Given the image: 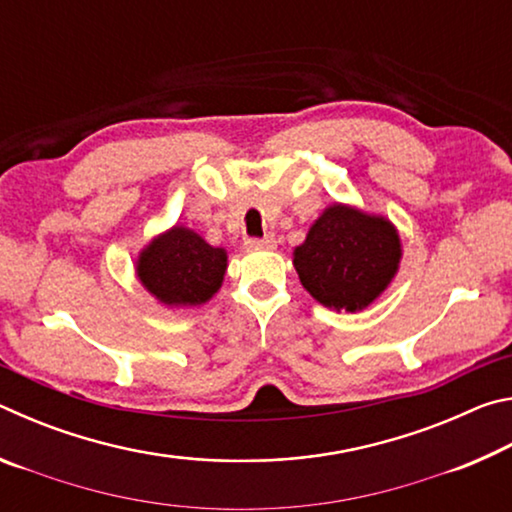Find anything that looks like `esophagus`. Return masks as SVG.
Wrapping results in <instances>:
<instances>
[{
    "label": "esophagus",
    "mask_w": 512,
    "mask_h": 512,
    "mask_svg": "<svg viewBox=\"0 0 512 512\" xmlns=\"http://www.w3.org/2000/svg\"><path fill=\"white\" fill-rule=\"evenodd\" d=\"M246 248H250V250L275 248V239L273 237H250V239H246Z\"/></svg>",
    "instance_id": "esophagus-1"
}]
</instances>
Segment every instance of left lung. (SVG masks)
<instances>
[{
	"mask_svg": "<svg viewBox=\"0 0 512 512\" xmlns=\"http://www.w3.org/2000/svg\"><path fill=\"white\" fill-rule=\"evenodd\" d=\"M293 255L302 287L320 305L357 311L388 287L402 250L386 219L332 205L311 225L305 244Z\"/></svg>",
	"mask_w": 512,
	"mask_h": 512,
	"instance_id": "1",
	"label": "left lung"
}]
</instances>
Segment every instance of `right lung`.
I'll use <instances>...</instances> for the list:
<instances>
[{
    "instance_id": "obj_1",
    "label": "right lung",
    "mask_w": 512,
    "mask_h": 512,
    "mask_svg": "<svg viewBox=\"0 0 512 512\" xmlns=\"http://www.w3.org/2000/svg\"><path fill=\"white\" fill-rule=\"evenodd\" d=\"M225 259L223 248H212L196 232L176 225L140 255L137 275L164 305H201L219 291Z\"/></svg>"
}]
</instances>
